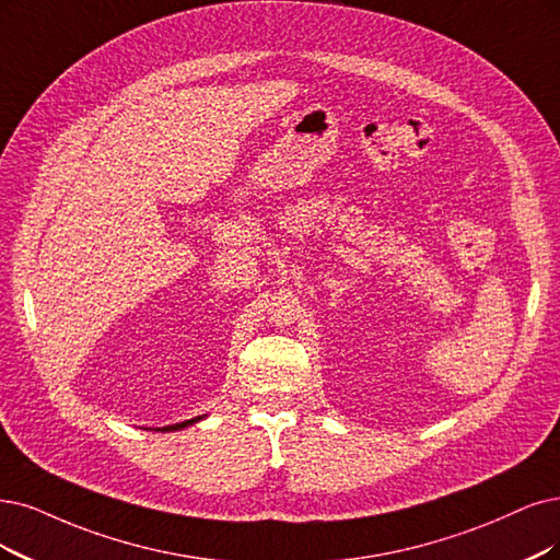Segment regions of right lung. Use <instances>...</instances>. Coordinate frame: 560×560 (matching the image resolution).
Instances as JSON below:
<instances>
[{
  "instance_id": "add662e5",
  "label": "right lung",
  "mask_w": 560,
  "mask_h": 560,
  "mask_svg": "<svg viewBox=\"0 0 560 560\" xmlns=\"http://www.w3.org/2000/svg\"><path fill=\"white\" fill-rule=\"evenodd\" d=\"M198 420H202V418H194V420H184V422H179V424H168V427H163V431H177V429H184V427H189V424H194V422H198Z\"/></svg>"
}]
</instances>
